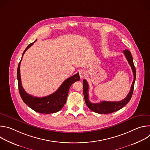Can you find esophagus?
Listing matches in <instances>:
<instances>
[{
	"mask_svg": "<svg viewBox=\"0 0 150 150\" xmlns=\"http://www.w3.org/2000/svg\"><path fill=\"white\" fill-rule=\"evenodd\" d=\"M86 75H87V74H86V72H85V71L82 70L79 72V76L81 79L84 78L85 76H86Z\"/></svg>",
	"mask_w": 150,
	"mask_h": 150,
	"instance_id": "1",
	"label": "esophagus"
}]
</instances>
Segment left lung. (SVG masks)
Returning a JSON list of instances; mask_svg holds the SVG:
<instances>
[{"label": "left lung", "instance_id": "1", "mask_svg": "<svg viewBox=\"0 0 150 150\" xmlns=\"http://www.w3.org/2000/svg\"><path fill=\"white\" fill-rule=\"evenodd\" d=\"M123 53L125 55V57L126 59L128 61V63L130 65L133 74H134V81L132 82L131 87L130 89L129 93H128L127 96L125 98H124L122 101H101L100 103H92L89 100V95H88V84L87 82V81L85 79L83 80V96H84V99L85 103H86L87 105L88 106V108L91 110L92 111L97 113H100V114H108V113H111L115 112H116L122 108H123V107L128 103L132 96L133 94V91L134 88V83L136 79V70H135V67L134 66V62H133V59L132 56L131 55V52L125 49L123 50Z\"/></svg>", "mask_w": 150, "mask_h": 150}]
</instances>
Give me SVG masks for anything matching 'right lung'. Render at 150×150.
<instances>
[{"mask_svg": "<svg viewBox=\"0 0 150 150\" xmlns=\"http://www.w3.org/2000/svg\"><path fill=\"white\" fill-rule=\"evenodd\" d=\"M35 41L34 42H35ZM34 42L30 44L27 47L23 53L22 57H23L25 51L33 45ZM21 60H22V58H21ZM21 60L18 64L17 79L19 94L23 101L27 105H28L31 109L40 113L50 114L56 113L60 110L66 103L69 90L71 85L75 81H78L80 79L79 73H77L67 79L62 83L59 89H57V90L53 94L44 97H33V96L28 94L24 90L22 86V83H21L20 76V64Z\"/></svg>", "mask_w": 150, "mask_h": 150, "instance_id": "right-lung-1", "label": "right lung"}]
</instances>
